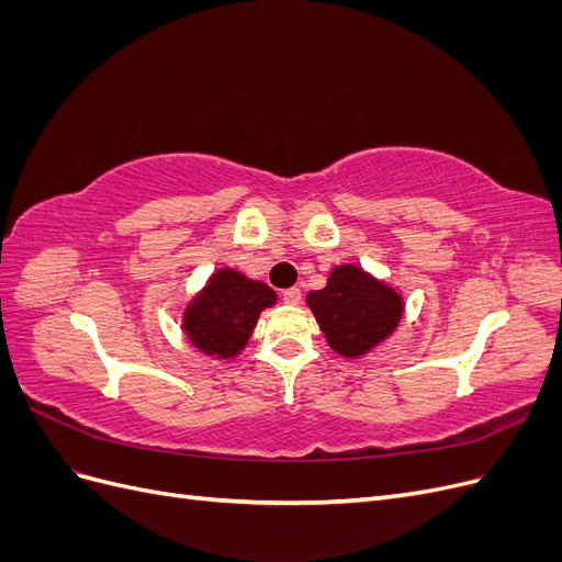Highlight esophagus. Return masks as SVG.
I'll use <instances>...</instances> for the list:
<instances>
[{
	"instance_id": "obj_1",
	"label": "esophagus",
	"mask_w": 562,
	"mask_h": 562,
	"mask_svg": "<svg viewBox=\"0 0 562 562\" xmlns=\"http://www.w3.org/2000/svg\"><path fill=\"white\" fill-rule=\"evenodd\" d=\"M281 300L285 302V304H300V300H302V291L300 288H288V291H283V295H281Z\"/></svg>"
}]
</instances>
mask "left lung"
Returning a JSON list of instances; mask_svg holds the SVG:
<instances>
[{"mask_svg":"<svg viewBox=\"0 0 562 562\" xmlns=\"http://www.w3.org/2000/svg\"><path fill=\"white\" fill-rule=\"evenodd\" d=\"M307 302L328 345L342 356H361L382 342L403 312L401 297L359 267H337Z\"/></svg>","mask_w":562,"mask_h":562,"instance_id":"obj_1","label":"left lung"}]
</instances>
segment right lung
Listing matches in <instances>:
<instances>
[{
    "label": "right lung",
    "instance_id": "obj_1",
    "mask_svg": "<svg viewBox=\"0 0 562 562\" xmlns=\"http://www.w3.org/2000/svg\"><path fill=\"white\" fill-rule=\"evenodd\" d=\"M274 300L277 293L269 285L250 281L239 271L220 269L187 310L184 330L201 351L227 359L244 349L255 321Z\"/></svg>",
    "mask_w": 562,
    "mask_h": 562
}]
</instances>
